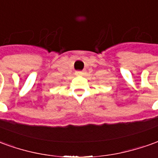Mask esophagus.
Instances as JSON below:
<instances>
[{
	"mask_svg": "<svg viewBox=\"0 0 158 158\" xmlns=\"http://www.w3.org/2000/svg\"><path fill=\"white\" fill-rule=\"evenodd\" d=\"M75 74L76 75H83V74H85V72L84 71H76Z\"/></svg>",
	"mask_w": 158,
	"mask_h": 158,
	"instance_id": "esophagus-1",
	"label": "esophagus"
}]
</instances>
